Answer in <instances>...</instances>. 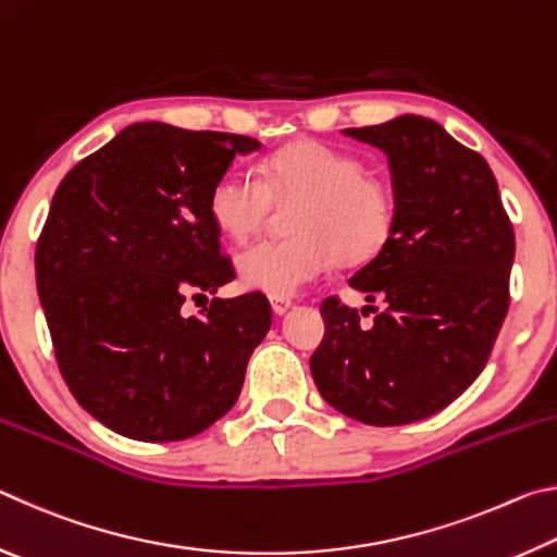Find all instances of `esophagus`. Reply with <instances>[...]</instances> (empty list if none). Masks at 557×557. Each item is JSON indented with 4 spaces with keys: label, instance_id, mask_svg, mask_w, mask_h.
Listing matches in <instances>:
<instances>
[{
    "label": "esophagus",
    "instance_id": "34e87169",
    "mask_svg": "<svg viewBox=\"0 0 557 557\" xmlns=\"http://www.w3.org/2000/svg\"><path fill=\"white\" fill-rule=\"evenodd\" d=\"M270 305H272V312H275L277 317H282V314H287V312H289L292 299H287V297H272V299H270Z\"/></svg>",
    "mask_w": 557,
    "mask_h": 557
}]
</instances>
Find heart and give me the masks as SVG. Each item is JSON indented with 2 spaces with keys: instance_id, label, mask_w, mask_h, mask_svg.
<instances>
[{
  "instance_id": "b5f03b06",
  "label": "heart",
  "mask_w": 557,
  "mask_h": 557,
  "mask_svg": "<svg viewBox=\"0 0 557 557\" xmlns=\"http://www.w3.org/2000/svg\"><path fill=\"white\" fill-rule=\"evenodd\" d=\"M287 215V240H260L235 258L245 287L292 297L334 265H363L388 243L395 201L385 182L363 174L361 159L322 143L282 147L262 176L231 166L215 178L209 213L223 235L245 240L270 219Z\"/></svg>"
}]
</instances>
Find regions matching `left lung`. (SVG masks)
Returning a JSON list of instances; mask_svg holds the SVG:
<instances>
[{
	"label": "left lung",
	"mask_w": 557,
	"mask_h": 557,
	"mask_svg": "<svg viewBox=\"0 0 557 557\" xmlns=\"http://www.w3.org/2000/svg\"><path fill=\"white\" fill-rule=\"evenodd\" d=\"M344 135L388 157L393 233L348 280L383 309L363 329L356 309L326 297V332L309 366L338 412L408 425L447 408L484 371L511 299L516 238L486 159L435 120L400 115Z\"/></svg>",
	"instance_id": "left-lung-1"
}]
</instances>
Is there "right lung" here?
I'll list each match as a JSON object with an SVG mask.
<instances>
[{
  "mask_svg": "<svg viewBox=\"0 0 557 557\" xmlns=\"http://www.w3.org/2000/svg\"><path fill=\"white\" fill-rule=\"evenodd\" d=\"M260 143L137 122L75 164L36 243V287L73 398L139 442L209 430L238 400L272 324L265 295L186 297L235 277L209 213L215 178Z\"/></svg>",
  "mask_w": 557,
  "mask_h": 557,
  "instance_id": "1",
  "label": "right lung"
}]
</instances>
